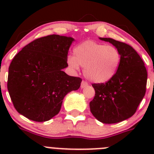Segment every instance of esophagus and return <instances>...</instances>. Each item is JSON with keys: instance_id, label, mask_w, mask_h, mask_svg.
<instances>
[{"instance_id": "34e87169", "label": "esophagus", "mask_w": 154, "mask_h": 154, "mask_svg": "<svg viewBox=\"0 0 154 154\" xmlns=\"http://www.w3.org/2000/svg\"><path fill=\"white\" fill-rule=\"evenodd\" d=\"M86 86H88V83H87V82H86V81H82L81 86H80V87H81V88H86Z\"/></svg>"}]
</instances>
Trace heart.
<instances>
[{"label":"heart","mask_w":154,"mask_h":154,"mask_svg":"<svg viewBox=\"0 0 154 154\" xmlns=\"http://www.w3.org/2000/svg\"><path fill=\"white\" fill-rule=\"evenodd\" d=\"M120 51L112 45L94 41L83 42L73 51V56L67 58L68 66L78 71L84 68L85 77L95 83H105L114 77L121 64Z\"/></svg>","instance_id":"obj_1"}]
</instances>
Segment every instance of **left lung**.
Listing matches in <instances>:
<instances>
[{
  "instance_id": "8db88e82",
  "label": "left lung",
  "mask_w": 154,
  "mask_h": 154,
  "mask_svg": "<svg viewBox=\"0 0 154 154\" xmlns=\"http://www.w3.org/2000/svg\"><path fill=\"white\" fill-rule=\"evenodd\" d=\"M108 42L120 51L122 60L116 75L106 83L93 84L94 99L90 111L104 124L125 121L134 115L146 91L147 73L143 60L131 46L110 38Z\"/></svg>"
}]
</instances>
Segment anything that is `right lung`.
I'll return each instance as SVG.
<instances>
[{"mask_svg": "<svg viewBox=\"0 0 154 154\" xmlns=\"http://www.w3.org/2000/svg\"><path fill=\"white\" fill-rule=\"evenodd\" d=\"M74 41L72 37L47 35L15 56L9 67L7 88L18 113L34 122H47L60 111L65 96L80 88L81 79L63 71Z\"/></svg>", "mask_w": 154, "mask_h": 154, "instance_id": "1", "label": "right lung"}]
</instances>
